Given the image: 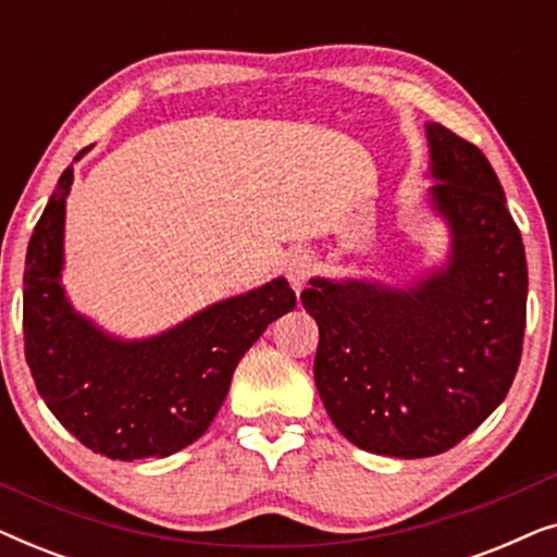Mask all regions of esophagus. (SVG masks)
<instances>
[{
  "instance_id": "34e87169",
  "label": "esophagus",
  "mask_w": 557,
  "mask_h": 557,
  "mask_svg": "<svg viewBox=\"0 0 557 557\" xmlns=\"http://www.w3.org/2000/svg\"><path fill=\"white\" fill-rule=\"evenodd\" d=\"M314 269V258H311L307 250H294L286 258V276L292 281V286L296 292H301V286L307 284L309 273Z\"/></svg>"
}]
</instances>
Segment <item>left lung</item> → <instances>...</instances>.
I'll return each instance as SVG.
<instances>
[{
  "label": "left lung",
  "instance_id": "left-lung-1",
  "mask_svg": "<svg viewBox=\"0 0 557 557\" xmlns=\"http://www.w3.org/2000/svg\"><path fill=\"white\" fill-rule=\"evenodd\" d=\"M429 210L446 256L406 278L311 276L301 304L319 326L314 383L349 444L395 459L444 454L512 385L528 311V261L492 164L425 124Z\"/></svg>",
  "mask_w": 557,
  "mask_h": 557
}]
</instances>
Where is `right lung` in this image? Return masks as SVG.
I'll list each match as a JSON object with an SVG mask.
<instances>
[{
    "label": "right lung",
    "mask_w": 557,
    "mask_h": 557,
    "mask_svg": "<svg viewBox=\"0 0 557 557\" xmlns=\"http://www.w3.org/2000/svg\"><path fill=\"white\" fill-rule=\"evenodd\" d=\"M71 187L67 166L27 246L22 324L29 372L45 406L90 451L119 461L164 459L210 429L243 355L296 307V294L276 276L151 337H119L75 309L63 286Z\"/></svg>",
    "instance_id": "right-lung-1"
}]
</instances>
